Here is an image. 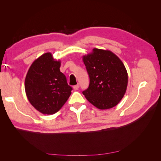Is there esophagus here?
I'll use <instances>...</instances> for the list:
<instances>
[{"label": "esophagus", "mask_w": 161, "mask_h": 161, "mask_svg": "<svg viewBox=\"0 0 161 161\" xmlns=\"http://www.w3.org/2000/svg\"><path fill=\"white\" fill-rule=\"evenodd\" d=\"M79 85H76L73 86V89H74V90H75V91L79 89Z\"/></svg>", "instance_id": "obj_1"}]
</instances>
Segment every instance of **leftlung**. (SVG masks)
<instances>
[{"instance_id":"1","label":"left lung","mask_w":161,"mask_h":161,"mask_svg":"<svg viewBox=\"0 0 161 161\" xmlns=\"http://www.w3.org/2000/svg\"><path fill=\"white\" fill-rule=\"evenodd\" d=\"M90 83L82 91L86 99L97 108L108 109L118 105L128 86V72L123 62L109 50L94 48L82 57Z\"/></svg>"}]
</instances>
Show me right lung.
Instances as JSON below:
<instances>
[{
	"label": "right lung",
	"instance_id": "right-lung-1",
	"mask_svg": "<svg viewBox=\"0 0 161 161\" xmlns=\"http://www.w3.org/2000/svg\"><path fill=\"white\" fill-rule=\"evenodd\" d=\"M61 62L47 52L34 61L25 80L26 95L30 103L43 114L59 111L71 95L72 87L60 70Z\"/></svg>",
	"mask_w": 161,
	"mask_h": 161
}]
</instances>
